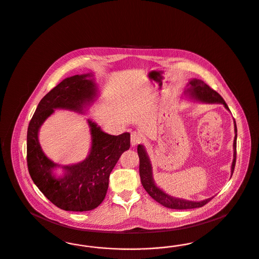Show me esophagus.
Wrapping results in <instances>:
<instances>
[{
  "label": "esophagus",
  "instance_id": "esophagus-1",
  "mask_svg": "<svg viewBox=\"0 0 259 259\" xmlns=\"http://www.w3.org/2000/svg\"><path fill=\"white\" fill-rule=\"evenodd\" d=\"M142 143V137L138 133V132H132L131 133V146L135 147L138 144Z\"/></svg>",
  "mask_w": 259,
  "mask_h": 259
}]
</instances>
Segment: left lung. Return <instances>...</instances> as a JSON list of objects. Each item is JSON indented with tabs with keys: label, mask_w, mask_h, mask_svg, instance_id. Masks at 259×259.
I'll use <instances>...</instances> for the list:
<instances>
[{
	"label": "left lung",
	"mask_w": 259,
	"mask_h": 259,
	"mask_svg": "<svg viewBox=\"0 0 259 259\" xmlns=\"http://www.w3.org/2000/svg\"><path fill=\"white\" fill-rule=\"evenodd\" d=\"M185 94L189 96L191 99L196 100L198 102L209 103V104H213V103L222 104L225 107L226 110L230 111L222 96L217 91L211 89L208 84H206L201 79H197V78L190 79L188 84H187V88L185 89ZM234 130L235 138L234 143H233L234 155H233V162H232V166H231V177H232L233 172H234L236 155H237V151H236V147H237V126H236L235 119ZM137 150H138V154H139V158H140V169H139V171H140V177H141V183L144 186V188L146 189V191L149 194V196L153 198L156 202H158L164 207L169 208V209H195V208L203 207L204 205L209 203V201L213 198H208V199L203 200V201L195 202V201H188V200L181 199V198L172 197V196H170L169 194L165 193L162 189L157 187V185H155V183L153 181L152 167H151V163L149 160L148 153L146 151V148L144 146L139 145Z\"/></svg>",
	"instance_id": "obj_1"
}]
</instances>
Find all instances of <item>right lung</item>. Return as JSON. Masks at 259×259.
I'll return each instance as SVG.
<instances>
[{"mask_svg":"<svg viewBox=\"0 0 259 259\" xmlns=\"http://www.w3.org/2000/svg\"><path fill=\"white\" fill-rule=\"evenodd\" d=\"M93 76V74H75L62 80L40 100L28 126L29 174L42 194L64 210L85 211L97 208L107 194L113 167L130 148L129 133L110 135L88 119L91 134L88 156L77 164L63 166V177L56 178L53 174L59 165L44 153L38 142V130L56 109L83 113V108L97 97L98 87Z\"/></svg>","mask_w":259,"mask_h":259,"instance_id":"add662e5","label":"right lung"}]
</instances>
